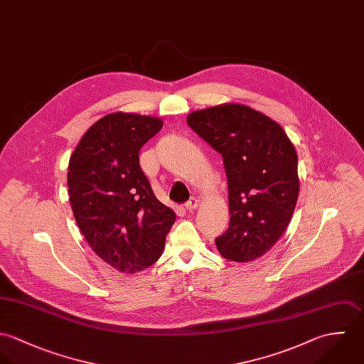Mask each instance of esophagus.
<instances>
[{"mask_svg":"<svg viewBox=\"0 0 364 364\" xmlns=\"http://www.w3.org/2000/svg\"><path fill=\"white\" fill-rule=\"evenodd\" d=\"M197 207H198V200H197V198H194V197H193V198H190V200L186 203V210H187V211H190V213H191V211H194Z\"/></svg>","mask_w":364,"mask_h":364,"instance_id":"obj_1","label":"esophagus"}]
</instances>
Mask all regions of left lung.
<instances>
[{
    "mask_svg": "<svg viewBox=\"0 0 364 364\" xmlns=\"http://www.w3.org/2000/svg\"><path fill=\"white\" fill-rule=\"evenodd\" d=\"M187 124L223 160L230 219L215 239L219 253L245 263L263 256L287 229L298 198V157L289 136L240 104L191 112Z\"/></svg>",
    "mask_w": 364,
    "mask_h": 364,
    "instance_id": "obj_1",
    "label": "left lung"
}]
</instances>
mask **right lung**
Wrapping results in <instances>:
<instances>
[{"label":"right lung","instance_id":"obj_1","mask_svg":"<svg viewBox=\"0 0 364 364\" xmlns=\"http://www.w3.org/2000/svg\"><path fill=\"white\" fill-rule=\"evenodd\" d=\"M161 127L153 117L105 115L84 134L69 161L75 222L91 249L122 273L142 272L157 262L176 220L139 164L141 147Z\"/></svg>","mask_w":364,"mask_h":364}]
</instances>
